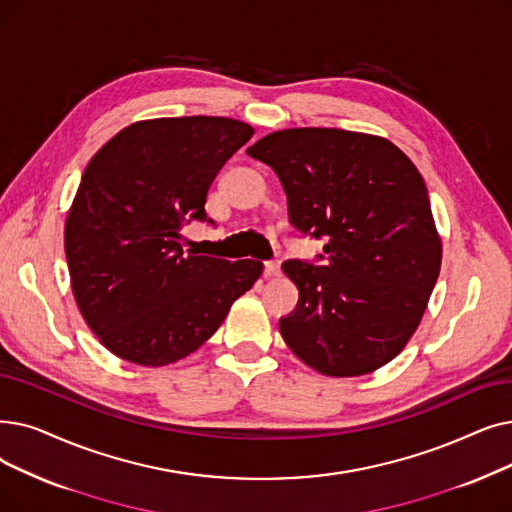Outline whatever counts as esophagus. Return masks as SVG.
Returning a JSON list of instances; mask_svg holds the SVG:
<instances>
[{
  "label": "esophagus",
  "instance_id": "obj_1",
  "mask_svg": "<svg viewBox=\"0 0 512 512\" xmlns=\"http://www.w3.org/2000/svg\"><path fill=\"white\" fill-rule=\"evenodd\" d=\"M265 274H268V276H280V259L265 261Z\"/></svg>",
  "mask_w": 512,
  "mask_h": 512
}]
</instances>
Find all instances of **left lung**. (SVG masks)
Returning <instances> with one entry per match:
<instances>
[{
    "instance_id": "1",
    "label": "left lung",
    "mask_w": 512,
    "mask_h": 512,
    "mask_svg": "<svg viewBox=\"0 0 512 512\" xmlns=\"http://www.w3.org/2000/svg\"><path fill=\"white\" fill-rule=\"evenodd\" d=\"M249 157L274 169L295 230L326 238L316 263L288 259L299 288L280 335L326 376H360L391 362L425 314L441 268L427 186L385 138L299 127L255 142Z\"/></svg>"
}]
</instances>
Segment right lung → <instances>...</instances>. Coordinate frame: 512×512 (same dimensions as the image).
Returning a JSON list of instances; mask_svg holds the SVG:
<instances>
[{
    "label": "right lung",
    "instance_id": "1",
    "mask_svg": "<svg viewBox=\"0 0 512 512\" xmlns=\"http://www.w3.org/2000/svg\"><path fill=\"white\" fill-rule=\"evenodd\" d=\"M253 127L228 117L138 121L85 167L64 226L83 320L121 360L167 366L201 347L263 272L255 259L184 253L190 221Z\"/></svg>",
    "mask_w": 512,
    "mask_h": 512
}]
</instances>
